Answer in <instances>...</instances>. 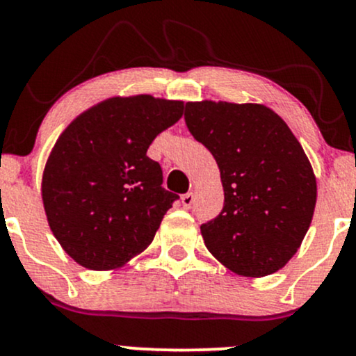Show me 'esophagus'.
<instances>
[{"instance_id":"esophagus-1","label":"esophagus","mask_w":356,"mask_h":356,"mask_svg":"<svg viewBox=\"0 0 356 356\" xmlns=\"http://www.w3.org/2000/svg\"><path fill=\"white\" fill-rule=\"evenodd\" d=\"M181 202H182L184 209H189V207L192 206V202H194V194H192V192H187V194H184L181 197Z\"/></svg>"}]
</instances>
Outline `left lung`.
<instances>
[{"instance_id": "1", "label": "left lung", "mask_w": 356, "mask_h": 356, "mask_svg": "<svg viewBox=\"0 0 356 356\" xmlns=\"http://www.w3.org/2000/svg\"><path fill=\"white\" fill-rule=\"evenodd\" d=\"M186 124L218 162L220 214L202 224L212 256L241 276L276 273L303 243L316 177L286 122L261 104L187 102Z\"/></svg>"}]
</instances>
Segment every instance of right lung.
I'll list each match as a JSON object with an SVG mask.
<instances>
[{"mask_svg": "<svg viewBox=\"0 0 356 356\" xmlns=\"http://www.w3.org/2000/svg\"><path fill=\"white\" fill-rule=\"evenodd\" d=\"M182 110L179 100L112 97L61 132L42 199L53 236L80 266L118 269L152 243L179 195L162 187V169L147 149Z\"/></svg>", "mask_w": 356, "mask_h": 356, "instance_id": "right-lung-1", "label": "right lung"}]
</instances>
